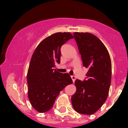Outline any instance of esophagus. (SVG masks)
Listing matches in <instances>:
<instances>
[{"label": "esophagus", "instance_id": "esophagus-1", "mask_svg": "<svg viewBox=\"0 0 128 128\" xmlns=\"http://www.w3.org/2000/svg\"><path fill=\"white\" fill-rule=\"evenodd\" d=\"M71 78H72V81H73V82H74L76 80V76H71Z\"/></svg>", "mask_w": 128, "mask_h": 128}]
</instances>
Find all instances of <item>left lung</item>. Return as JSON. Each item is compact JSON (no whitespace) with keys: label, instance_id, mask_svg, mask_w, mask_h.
I'll use <instances>...</instances> for the list:
<instances>
[{"label":"left lung","instance_id":"left-lung-1","mask_svg":"<svg viewBox=\"0 0 128 128\" xmlns=\"http://www.w3.org/2000/svg\"><path fill=\"white\" fill-rule=\"evenodd\" d=\"M82 65L88 68L84 81L76 80V92L71 98L77 112L96 113L106 101L112 78V62L107 48L100 40L89 32H74Z\"/></svg>","mask_w":128,"mask_h":128}]
</instances>
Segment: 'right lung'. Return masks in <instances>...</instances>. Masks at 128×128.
I'll return each instance as SVG.
<instances>
[{
	"instance_id": "add662e5",
	"label": "right lung",
	"mask_w": 128,
	"mask_h": 128,
	"mask_svg": "<svg viewBox=\"0 0 128 128\" xmlns=\"http://www.w3.org/2000/svg\"><path fill=\"white\" fill-rule=\"evenodd\" d=\"M74 38L70 32H56L42 40L32 54L27 75L28 98L38 112L52 108L59 94L72 80L68 74L55 69L60 63L61 47Z\"/></svg>"
}]
</instances>
